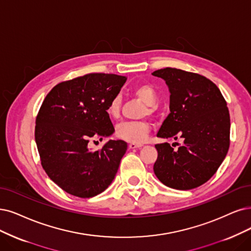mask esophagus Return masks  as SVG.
Segmentation results:
<instances>
[{
  "instance_id": "esophagus-1",
  "label": "esophagus",
  "mask_w": 251,
  "mask_h": 251,
  "mask_svg": "<svg viewBox=\"0 0 251 251\" xmlns=\"http://www.w3.org/2000/svg\"><path fill=\"white\" fill-rule=\"evenodd\" d=\"M143 145H137V144H130L129 145V149H140L142 148Z\"/></svg>"
}]
</instances>
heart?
I'll list each match as a JSON object with an SVG mask.
<instances>
[{"instance_id": "obj_1", "label": "heart", "mask_w": 251, "mask_h": 251, "mask_svg": "<svg viewBox=\"0 0 251 251\" xmlns=\"http://www.w3.org/2000/svg\"><path fill=\"white\" fill-rule=\"evenodd\" d=\"M132 94L147 104L148 109L145 110V115L148 113H154L157 103V92L152 85L140 83L132 89ZM121 105H122V99L117 95L110 100L106 107L107 115L111 119H118L121 113ZM150 129V124L146 121H129V122H123L117 126L116 135L128 143L141 145L147 140Z\"/></svg>"}]
</instances>
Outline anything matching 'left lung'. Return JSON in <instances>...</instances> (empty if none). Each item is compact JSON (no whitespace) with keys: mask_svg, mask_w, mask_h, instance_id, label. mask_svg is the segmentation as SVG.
I'll return each mask as SVG.
<instances>
[{"mask_svg":"<svg viewBox=\"0 0 251 251\" xmlns=\"http://www.w3.org/2000/svg\"><path fill=\"white\" fill-rule=\"evenodd\" d=\"M152 74L164 79L171 93V113L157 136L184 141L178 150L169 143L155 145L158 157L154 173L168 187L197 188L211 179L227 154L226 101L214 82L198 73L168 67Z\"/></svg>","mask_w":251,"mask_h":251,"instance_id":"obj_1","label":"left lung"}]
</instances>
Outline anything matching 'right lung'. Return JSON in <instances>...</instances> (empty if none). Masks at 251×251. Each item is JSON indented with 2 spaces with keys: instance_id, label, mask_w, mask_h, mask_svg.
<instances>
[{
  "instance_id": "1",
  "label": "right lung",
  "mask_w": 251,
  "mask_h": 251,
  "mask_svg": "<svg viewBox=\"0 0 251 251\" xmlns=\"http://www.w3.org/2000/svg\"><path fill=\"white\" fill-rule=\"evenodd\" d=\"M126 79L117 74H86L58 83L42 102L35 126L42 168L71 196L93 198L115 179L127 144L108 141L100 151H91L89 142L114 133L106 107Z\"/></svg>"
}]
</instances>
